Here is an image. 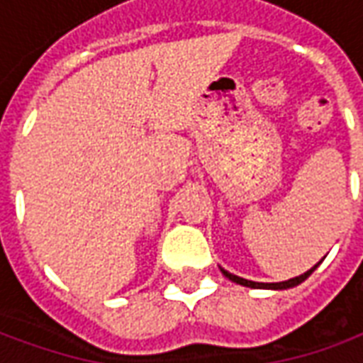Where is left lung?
Instances as JSON below:
<instances>
[{
    "label": "left lung",
    "mask_w": 363,
    "mask_h": 363,
    "mask_svg": "<svg viewBox=\"0 0 363 363\" xmlns=\"http://www.w3.org/2000/svg\"><path fill=\"white\" fill-rule=\"evenodd\" d=\"M319 267V264H315V267L311 268V270H307V272H303L301 276H296V278H289V280L286 281H274V284H264V281H252V280H245V278H239V276H235V274L228 272V270H223L221 268V272H223V276L225 278H229L231 281H235V284H241V286H247V288H255V289H288V288H294V286H297V284H301V281H305L309 276H311V272L315 270V268Z\"/></svg>",
    "instance_id": "1"
}]
</instances>
